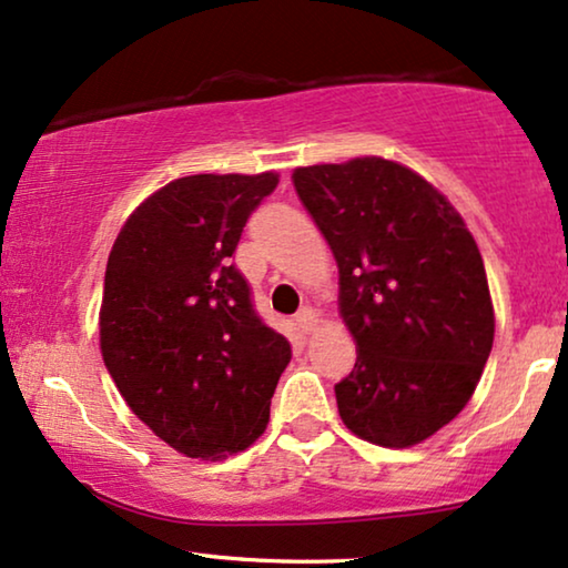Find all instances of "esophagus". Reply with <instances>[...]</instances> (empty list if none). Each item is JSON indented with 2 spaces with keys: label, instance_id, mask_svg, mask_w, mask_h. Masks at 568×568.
Instances as JSON below:
<instances>
[{
  "label": "esophagus",
  "instance_id": "1",
  "mask_svg": "<svg viewBox=\"0 0 568 568\" xmlns=\"http://www.w3.org/2000/svg\"><path fill=\"white\" fill-rule=\"evenodd\" d=\"M316 322H320V320H316V312H314L312 306H304L296 314V324H298V329L304 332V335H312L314 327H316Z\"/></svg>",
  "mask_w": 568,
  "mask_h": 568
}]
</instances>
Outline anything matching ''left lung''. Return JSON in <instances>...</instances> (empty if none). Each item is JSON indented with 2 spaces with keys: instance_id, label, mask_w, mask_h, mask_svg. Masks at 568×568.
<instances>
[{
  "instance_id": "8db88e82",
  "label": "left lung",
  "mask_w": 568,
  "mask_h": 568,
  "mask_svg": "<svg viewBox=\"0 0 568 568\" xmlns=\"http://www.w3.org/2000/svg\"><path fill=\"white\" fill-rule=\"evenodd\" d=\"M293 186L335 254L358 347L335 384L339 418L379 447L426 442L473 397L494 345L473 233L436 186L376 155L296 169Z\"/></svg>"
}]
</instances>
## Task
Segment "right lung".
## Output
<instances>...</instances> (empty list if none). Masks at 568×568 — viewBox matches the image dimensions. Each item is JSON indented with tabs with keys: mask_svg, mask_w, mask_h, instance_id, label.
I'll list each match as a JSON object with an SVG mask.
<instances>
[{
	"mask_svg": "<svg viewBox=\"0 0 568 568\" xmlns=\"http://www.w3.org/2000/svg\"><path fill=\"white\" fill-rule=\"evenodd\" d=\"M277 173H196L150 194L105 264L101 353L132 413L169 447L223 459L252 447L291 363L231 262Z\"/></svg>",
	"mask_w": 568,
	"mask_h": 568,
	"instance_id": "add662e5",
	"label": "right lung"
}]
</instances>
